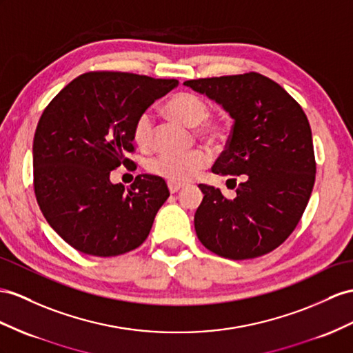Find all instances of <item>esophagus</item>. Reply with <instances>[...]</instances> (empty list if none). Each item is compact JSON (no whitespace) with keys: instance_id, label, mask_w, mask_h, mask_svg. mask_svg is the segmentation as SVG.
<instances>
[{"instance_id":"esophagus-1","label":"esophagus","mask_w":353,"mask_h":353,"mask_svg":"<svg viewBox=\"0 0 353 353\" xmlns=\"http://www.w3.org/2000/svg\"><path fill=\"white\" fill-rule=\"evenodd\" d=\"M183 188V185H179V183H171V182H168V189H170V192L171 194H176V192H179L180 189Z\"/></svg>"}]
</instances>
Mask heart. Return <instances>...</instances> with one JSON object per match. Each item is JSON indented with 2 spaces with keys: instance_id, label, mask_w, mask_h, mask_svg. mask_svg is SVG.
<instances>
[{
  "instance_id": "1",
  "label": "heart",
  "mask_w": 353,
  "mask_h": 353,
  "mask_svg": "<svg viewBox=\"0 0 353 353\" xmlns=\"http://www.w3.org/2000/svg\"><path fill=\"white\" fill-rule=\"evenodd\" d=\"M170 116L188 126H195L198 137L209 141H222L228 134V123L223 121L207 119L210 113L209 103L191 92H180L170 99L165 105ZM155 121L149 110L141 112L132 125V139L141 149H149L153 144ZM209 164V155L201 149L186 153H158L148 161V171L153 176L165 179L171 183H188Z\"/></svg>"
}]
</instances>
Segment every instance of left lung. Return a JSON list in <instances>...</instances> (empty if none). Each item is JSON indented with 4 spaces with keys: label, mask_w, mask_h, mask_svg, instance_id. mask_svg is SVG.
<instances>
[{
    "label": "left lung",
    "mask_w": 353,
    "mask_h": 353,
    "mask_svg": "<svg viewBox=\"0 0 353 353\" xmlns=\"http://www.w3.org/2000/svg\"><path fill=\"white\" fill-rule=\"evenodd\" d=\"M185 85L222 104L234 119L212 171L230 176L237 196L228 200L221 189L200 185L204 198L194 218L198 240L234 261L270 254L296 228L314 185L305 113L282 86L255 71Z\"/></svg>",
    "instance_id": "8db88e82"
}]
</instances>
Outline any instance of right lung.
<instances>
[{
  "instance_id": "obj_1",
  "label": "right lung",
  "mask_w": 353,
  "mask_h": 353,
  "mask_svg": "<svg viewBox=\"0 0 353 353\" xmlns=\"http://www.w3.org/2000/svg\"><path fill=\"white\" fill-rule=\"evenodd\" d=\"M176 79L122 71H89L61 89L34 135V192L50 227L71 248L117 256L148 239L167 201L164 179L139 174L128 189L110 171L134 161L137 116L176 88Z\"/></svg>"
}]
</instances>
